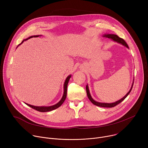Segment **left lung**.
<instances>
[{"label":"left lung","instance_id":"1","mask_svg":"<svg viewBox=\"0 0 148 148\" xmlns=\"http://www.w3.org/2000/svg\"><path fill=\"white\" fill-rule=\"evenodd\" d=\"M103 37H107L108 38H111L112 39L113 41H116L117 42V43H120L123 46H125V47H126L127 48L129 49V47L128 46V45L126 44V43L125 42V41L122 38H120L119 37H118L117 35L116 34H103ZM134 81L132 82V87L130 90V91L126 94L122 98H121V99L115 102H113V103H103V102H97V101H95V100L93 99V98H92V97L91 96V94L90 93V91H89V88H88V85L86 86V91H87V96H88V98H89V99L90 100V101L94 105H97V106H98V107H104V108H112V107H114L115 106H116V105H117L118 104H119V103H121L122 101H123L126 97H127L129 94L130 93V92L131 91L132 89V87H133V85H134Z\"/></svg>","mask_w":148,"mask_h":148}]
</instances>
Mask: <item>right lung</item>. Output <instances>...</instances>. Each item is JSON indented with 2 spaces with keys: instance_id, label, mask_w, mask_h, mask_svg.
Returning a JSON list of instances; mask_svg holds the SVG:
<instances>
[{
  "instance_id": "add662e5",
  "label": "right lung",
  "mask_w": 148,
  "mask_h": 148,
  "mask_svg": "<svg viewBox=\"0 0 148 148\" xmlns=\"http://www.w3.org/2000/svg\"><path fill=\"white\" fill-rule=\"evenodd\" d=\"M38 36H40L39 35H37V36H30L28 38L26 39V40H24L22 41V43H21L20 44H19L18 45L20 46L21 44H22L23 43V41H25V40H28L29 38H32V37H38ZM17 46V47H18ZM71 77V75H69L67 78L66 79V81L64 82V94H63V95H62V98L61 99V100L58 102L56 104L54 105H52V106H50V107H36V106H34V105H30V104H28V103H25L26 105H27L28 106H29L30 107L33 108L34 110H36V111H38L39 112H49V111H53L54 110H56L57 108H58V107H60L61 105H62V103L64 102L66 98V97H67V85H68V83H69V81Z\"/></svg>"
}]
</instances>
